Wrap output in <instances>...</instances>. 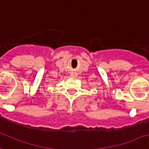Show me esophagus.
Masks as SVG:
<instances>
[{
  "label": "esophagus",
  "instance_id": "obj_1",
  "mask_svg": "<svg viewBox=\"0 0 149 149\" xmlns=\"http://www.w3.org/2000/svg\"><path fill=\"white\" fill-rule=\"evenodd\" d=\"M71 76H72V77H76V76H77V73H76V72H71Z\"/></svg>",
  "mask_w": 149,
  "mask_h": 149
}]
</instances>
